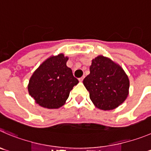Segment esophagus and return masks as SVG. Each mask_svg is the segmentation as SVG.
Instances as JSON below:
<instances>
[{
    "instance_id": "esophagus-1",
    "label": "esophagus",
    "mask_w": 151,
    "mask_h": 151,
    "mask_svg": "<svg viewBox=\"0 0 151 151\" xmlns=\"http://www.w3.org/2000/svg\"><path fill=\"white\" fill-rule=\"evenodd\" d=\"M83 78H84V77H80V78H79V81H80V82H82L83 80Z\"/></svg>"
}]
</instances>
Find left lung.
Returning <instances> with one entry per match:
<instances>
[{"mask_svg": "<svg viewBox=\"0 0 151 151\" xmlns=\"http://www.w3.org/2000/svg\"><path fill=\"white\" fill-rule=\"evenodd\" d=\"M89 70L83 83L95 107L112 110L124 102L129 95V80L120 65L99 55L91 60Z\"/></svg>", "mask_w": 151, "mask_h": 151, "instance_id": "obj_1", "label": "left lung"}]
</instances>
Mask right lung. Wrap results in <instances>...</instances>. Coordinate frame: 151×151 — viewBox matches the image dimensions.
I'll use <instances>...</instances> for the list:
<instances>
[{"label":"right lung","mask_w":151,"mask_h":151,"mask_svg":"<svg viewBox=\"0 0 151 151\" xmlns=\"http://www.w3.org/2000/svg\"><path fill=\"white\" fill-rule=\"evenodd\" d=\"M68 56L63 53L50 56L29 78V95L39 106L58 109L65 104L73 87L79 83L72 71L66 65Z\"/></svg>","instance_id":"obj_1"}]
</instances>
